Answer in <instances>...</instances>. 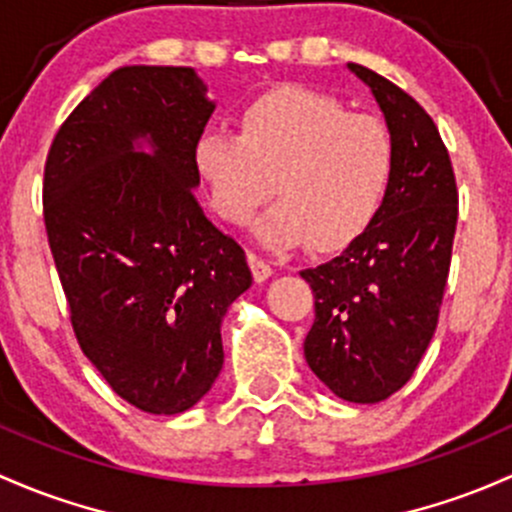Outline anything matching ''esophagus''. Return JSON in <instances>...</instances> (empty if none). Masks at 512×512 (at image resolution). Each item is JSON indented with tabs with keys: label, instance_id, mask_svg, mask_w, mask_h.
<instances>
[{
	"label": "esophagus",
	"instance_id": "1",
	"mask_svg": "<svg viewBox=\"0 0 512 512\" xmlns=\"http://www.w3.org/2000/svg\"><path fill=\"white\" fill-rule=\"evenodd\" d=\"M247 262H250V270H252V277H255V282H267V279L274 274L270 262L262 260V257L255 255V252H250V255H247Z\"/></svg>",
	"mask_w": 512,
	"mask_h": 512
}]
</instances>
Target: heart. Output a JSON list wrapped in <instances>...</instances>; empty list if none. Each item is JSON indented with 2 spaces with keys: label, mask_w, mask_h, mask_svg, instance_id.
I'll return each mask as SVG.
<instances>
[{
  "label": "heart",
  "mask_w": 512,
  "mask_h": 512,
  "mask_svg": "<svg viewBox=\"0 0 512 512\" xmlns=\"http://www.w3.org/2000/svg\"><path fill=\"white\" fill-rule=\"evenodd\" d=\"M392 161L383 122L309 88L260 95L242 107L240 134L206 129L193 144V169L228 223L245 225L274 188L277 201L252 223L274 250L336 252L358 240L383 206Z\"/></svg>",
  "instance_id": "b5f03b06"
}]
</instances>
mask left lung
Listing matches in <instances>:
<instances>
[{
    "label": "left lung",
    "mask_w": 512,
    "mask_h": 512,
    "mask_svg": "<svg viewBox=\"0 0 512 512\" xmlns=\"http://www.w3.org/2000/svg\"><path fill=\"white\" fill-rule=\"evenodd\" d=\"M378 102L392 139V176L378 215L358 240L301 272L316 297L304 355L336 397L383 402L412 378L439 319L459 196L432 117L405 90L348 63Z\"/></svg>",
    "instance_id": "1"
}]
</instances>
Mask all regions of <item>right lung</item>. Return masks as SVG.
I'll list each match as a JSON object with an SVG mask.
<instances>
[{
    "instance_id": "1",
    "label": "right lung",
    "mask_w": 512,
    "mask_h": 512,
    "mask_svg": "<svg viewBox=\"0 0 512 512\" xmlns=\"http://www.w3.org/2000/svg\"><path fill=\"white\" fill-rule=\"evenodd\" d=\"M215 110L186 66H125L71 112L43 174V220L73 331L129 405L191 410L223 368L245 250L196 201L193 144Z\"/></svg>"
}]
</instances>
